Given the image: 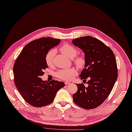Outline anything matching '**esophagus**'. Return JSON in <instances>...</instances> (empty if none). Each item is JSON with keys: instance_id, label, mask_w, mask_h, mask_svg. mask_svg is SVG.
<instances>
[{"instance_id": "obj_1", "label": "esophagus", "mask_w": 132, "mask_h": 132, "mask_svg": "<svg viewBox=\"0 0 132 132\" xmlns=\"http://www.w3.org/2000/svg\"><path fill=\"white\" fill-rule=\"evenodd\" d=\"M65 85L70 84V82H69V81H65Z\"/></svg>"}]
</instances>
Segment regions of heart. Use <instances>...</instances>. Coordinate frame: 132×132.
<instances>
[{
    "label": "heart",
    "mask_w": 132,
    "mask_h": 132,
    "mask_svg": "<svg viewBox=\"0 0 132 132\" xmlns=\"http://www.w3.org/2000/svg\"><path fill=\"white\" fill-rule=\"evenodd\" d=\"M60 51L70 59L75 58L78 54V51L74 47L69 44H65L60 48ZM56 53V51L55 49H53L49 51L46 55V62L48 66H52L53 64L54 57ZM76 66L81 68L85 65L86 60L84 56L79 55L77 56L73 60ZM77 74V72L75 69H69L62 70L59 71L56 76L58 78L63 80H71L73 77Z\"/></svg>",
    "instance_id": "obj_1"
}]
</instances>
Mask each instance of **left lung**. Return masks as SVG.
Instances as JSON below:
<instances>
[{
    "label": "left lung",
    "instance_id": "obj_1",
    "mask_svg": "<svg viewBox=\"0 0 132 132\" xmlns=\"http://www.w3.org/2000/svg\"><path fill=\"white\" fill-rule=\"evenodd\" d=\"M72 43L85 54L86 63L79 76L80 79H89L86 87L82 83L76 84L78 90L73 99L82 108L94 109L108 97L118 78L115 56L109 47L93 37L77 38Z\"/></svg>",
    "mask_w": 132,
    "mask_h": 132
}]
</instances>
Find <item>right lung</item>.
<instances>
[{"instance_id":"add662e5","label":"right lung","mask_w":132,"mask_h":132,"mask_svg":"<svg viewBox=\"0 0 132 132\" xmlns=\"http://www.w3.org/2000/svg\"><path fill=\"white\" fill-rule=\"evenodd\" d=\"M60 42L59 39L49 37L34 40L23 48L14 63V84L24 100L33 106L51 104L58 90L65 86L63 82L55 80L48 82L40 78L48 67L47 53Z\"/></svg>"}]
</instances>
